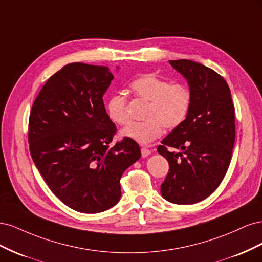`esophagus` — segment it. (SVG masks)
I'll return each mask as SVG.
<instances>
[{
    "label": "esophagus",
    "instance_id": "esophagus-1",
    "mask_svg": "<svg viewBox=\"0 0 262 262\" xmlns=\"http://www.w3.org/2000/svg\"><path fill=\"white\" fill-rule=\"evenodd\" d=\"M141 153H142V157H147L150 154V150L146 147H142L141 148Z\"/></svg>",
    "mask_w": 262,
    "mask_h": 262
}]
</instances>
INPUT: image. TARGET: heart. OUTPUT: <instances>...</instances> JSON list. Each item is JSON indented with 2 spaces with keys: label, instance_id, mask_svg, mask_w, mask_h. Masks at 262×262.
Listing matches in <instances>:
<instances>
[{
  "label": "heart",
  "instance_id": "heart-1",
  "mask_svg": "<svg viewBox=\"0 0 262 262\" xmlns=\"http://www.w3.org/2000/svg\"><path fill=\"white\" fill-rule=\"evenodd\" d=\"M137 98L148 102L145 110L146 121L132 123L121 131V137L148 144L166 129H176L189 113L191 94L185 85L170 84L152 74L141 75L130 84ZM107 113L112 120L120 125L130 122L128 102L121 94H115L107 101Z\"/></svg>",
  "mask_w": 262,
  "mask_h": 262
}]
</instances>
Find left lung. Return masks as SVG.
Listing matches in <instances>:
<instances>
[{
  "label": "left lung",
  "mask_w": 262,
  "mask_h": 262,
  "mask_svg": "<svg viewBox=\"0 0 262 262\" xmlns=\"http://www.w3.org/2000/svg\"><path fill=\"white\" fill-rule=\"evenodd\" d=\"M169 63L186 78L191 104L185 121L157 147L169 164L161 193L171 203L193 204L215 191L228 169L235 108L226 81L215 71L190 60Z\"/></svg>",
  "instance_id": "left-lung-1"
}]
</instances>
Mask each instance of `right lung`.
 Listing matches in <instances>:
<instances>
[{"label": "right lung", "mask_w": 262, "mask_h": 262, "mask_svg": "<svg viewBox=\"0 0 262 262\" xmlns=\"http://www.w3.org/2000/svg\"><path fill=\"white\" fill-rule=\"evenodd\" d=\"M113 80L108 67L70 63L47 81L29 117L28 142L37 169L63 203L82 213L116 205L122 173L141 157L131 139L109 146L116 125L102 96Z\"/></svg>", "instance_id": "1"}]
</instances>
